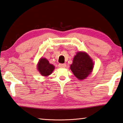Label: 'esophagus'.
<instances>
[{
  "label": "esophagus",
  "instance_id": "34e87169",
  "mask_svg": "<svg viewBox=\"0 0 123 123\" xmlns=\"http://www.w3.org/2000/svg\"><path fill=\"white\" fill-rule=\"evenodd\" d=\"M66 66V65L65 63H60L58 65V67L60 68H65Z\"/></svg>",
  "mask_w": 123,
  "mask_h": 123
}]
</instances>
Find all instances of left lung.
I'll use <instances>...</instances> for the list:
<instances>
[{
    "label": "left lung",
    "instance_id": "1",
    "mask_svg": "<svg viewBox=\"0 0 123 123\" xmlns=\"http://www.w3.org/2000/svg\"><path fill=\"white\" fill-rule=\"evenodd\" d=\"M93 63L91 58L85 52H77L74 57L70 68L76 77L79 80L85 79L92 72Z\"/></svg>",
    "mask_w": 123,
    "mask_h": 123
}]
</instances>
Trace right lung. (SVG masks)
Here are the masks:
<instances>
[{
	"label": "right lung",
	"instance_id": "add662e5",
	"mask_svg": "<svg viewBox=\"0 0 123 123\" xmlns=\"http://www.w3.org/2000/svg\"><path fill=\"white\" fill-rule=\"evenodd\" d=\"M37 69L41 75L44 77H47L52 73L55 69V67L52 64H50L45 58H41L37 65Z\"/></svg>",
	"mask_w": 123,
	"mask_h": 123
}]
</instances>
